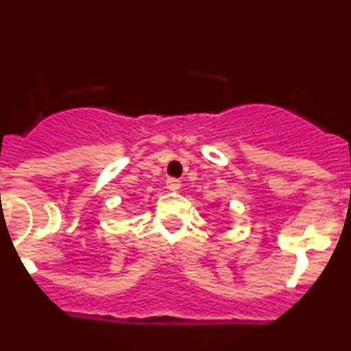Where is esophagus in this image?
Wrapping results in <instances>:
<instances>
[{"mask_svg":"<svg viewBox=\"0 0 351 351\" xmlns=\"http://www.w3.org/2000/svg\"><path fill=\"white\" fill-rule=\"evenodd\" d=\"M167 188H169L170 191L181 190V181H179V179L169 178V179H167Z\"/></svg>","mask_w":351,"mask_h":351,"instance_id":"34e87169","label":"esophagus"}]
</instances>
